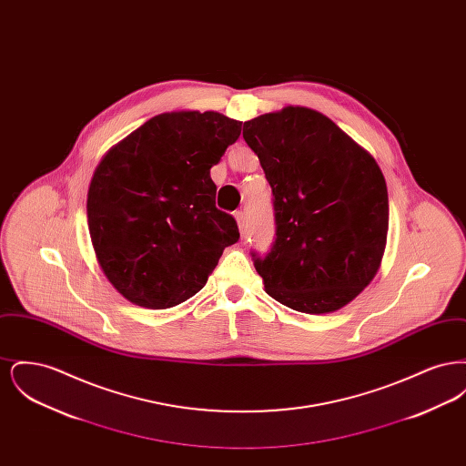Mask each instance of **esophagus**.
<instances>
[{"label":"esophagus","mask_w":466,"mask_h":466,"mask_svg":"<svg viewBox=\"0 0 466 466\" xmlns=\"http://www.w3.org/2000/svg\"><path fill=\"white\" fill-rule=\"evenodd\" d=\"M234 217H236V220H238V227H239V232L241 234H246V225H244V213L243 211H236L234 213Z\"/></svg>","instance_id":"34e87169"}]
</instances>
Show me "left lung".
Instances as JSON below:
<instances>
[{"label":"left lung","mask_w":466,"mask_h":466,"mask_svg":"<svg viewBox=\"0 0 466 466\" xmlns=\"http://www.w3.org/2000/svg\"><path fill=\"white\" fill-rule=\"evenodd\" d=\"M272 188L276 238L251 251L266 291L289 309L323 314L376 276L388 236V188L374 157L318 111L287 106L244 122Z\"/></svg>","instance_id":"left-lung-1"}]
</instances>
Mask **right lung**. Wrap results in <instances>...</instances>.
Returning a JSON list of instances; mask_svg holds the SVG:
<instances>
[{
	"label": "right lung",
	"mask_w": 466,
	"mask_h": 466,
	"mask_svg": "<svg viewBox=\"0 0 466 466\" xmlns=\"http://www.w3.org/2000/svg\"><path fill=\"white\" fill-rule=\"evenodd\" d=\"M241 126L217 111L162 113L97 166L87 198L90 239L111 285L133 304L185 302L239 241L234 217L215 206L209 169Z\"/></svg>",
	"instance_id": "1"
}]
</instances>
